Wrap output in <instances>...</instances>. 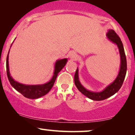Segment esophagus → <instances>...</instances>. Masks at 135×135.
Returning a JSON list of instances; mask_svg holds the SVG:
<instances>
[{"instance_id": "obj_1", "label": "esophagus", "mask_w": 135, "mask_h": 135, "mask_svg": "<svg viewBox=\"0 0 135 135\" xmlns=\"http://www.w3.org/2000/svg\"><path fill=\"white\" fill-rule=\"evenodd\" d=\"M69 56H70V58H71V59H73V60H76V58H77V55H76V53H75V52H74V51H71V52L69 53Z\"/></svg>"}]
</instances>
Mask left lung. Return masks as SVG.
Instances as JSON below:
<instances>
[{
    "instance_id": "obj_1",
    "label": "left lung",
    "mask_w": 135,
    "mask_h": 135,
    "mask_svg": "<svg viewBox=\"0 0 135 135\" xmlns=\"http://www.w3.org/2000/svg\"><path fill=\"white\" fill-rule=\"evenodd\" d=\"M106 36L110 41L117 45L118 48H119L120 56V68L119 74H118L115 80L112 84H110L109 85L107 86L103 91L100 92H93L86 90L80 84L79 79L78 69H77L74 75V83L77 89L83 95L86 96L88 98L95 101L104 100V99L110 97L111 96L114 95L115 93H117L120 90V88H121L122 85L127 73V59L124 51V49H123V44L121 41L120 38L119 36L116 34L115 31L112 30V29H109L108 31Z\"/></svg>"
}]
</instances>
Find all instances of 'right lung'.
Listing matches in <instances>:
<instances>
[{
  "instance_id": "1",
  "label": "right lung",
  "mask_w": 135,
  "mask_h": 135,
  "mask_svg": "<svg viewBox=\"0 0 135 135\" xmlns=\"http://www.w3.org/2000/svg\"><path fill=\"white\" fill-rule=\"evenodd\" d=\"M12 46V45H11ZM10 51V50H9ZM7 57V74L8 77V80L10 84L16 90L22 94L24 97L29 99H37L40 98L43 96L45 95L50 91V90L53 87L54 83L56 80V79L58 76V73L61 71L64 66H65L66 62L68 61L67 58L62 59V60H57L55 62V71L53 73L52 78L49 82L46 83L45 84L42 85H25L20 84V83L16 82L12 78L10 75V71H9V65H8V54Z\"/></svg>"
}]
</instances>
